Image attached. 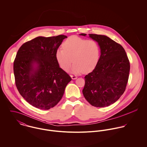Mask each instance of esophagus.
Here are the masks:
<instances>
[{
  "mask_svg": "<svg viewBox=\"0 0 147 147\" xmlns=\"http://www.w3.org/2000/svg\"><path fill=\"white\" fill-rule=\"evenodd\" d=\"M71 78L72 79H77V76L76 75H71Z\"/></svg>",
  "mask_w": 147,
  "mask_h": 147,
  "instance_id": "esophagus-1",
  "label": "esophagus"
}]
</instances>
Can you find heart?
<instances>
[{
  "instance_id": "obj_1",
  "label": "heart",
  "mask_w": 147,
  "mask_h": 147,
  "mask_svg": "<svg viewBox=\"0 0 147 147\" xmlns=\"http://www.w3.org/2000/svg\"><path fill=\"white\" fill-rule=\"evenodd\" d=\"M62 47L56 51L55 58L64 71L69 69L74 61L75 63L71 68L72 72L88 73L95 68L98 62L100 50L95 40L71 36L64 41Z\"/></svg>"
}]
</instances>
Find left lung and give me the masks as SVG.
<instances>
[{"label": "left lung", "mask_w": 147, "mask_h": 147, "mask_svg": "<svg viewBox=\"0 0 147 147\" xmlns=\"http://www.w3.org/2000/svg\"><path fill=\"white\" fill-rule=\"evenodd\" d=\"M89 36L98 42L101 56L95 68L84 78L83 93L90 105L104 107L116 102L125 91L130 69L129 61L120 44L106 36Z\"/></svg>", "instance_id": "left-lung-1"}]
</instances>
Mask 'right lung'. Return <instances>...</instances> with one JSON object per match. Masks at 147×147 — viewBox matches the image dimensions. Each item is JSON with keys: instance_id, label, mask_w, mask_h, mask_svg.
Here are the masks:
<instances>
[{"instance_id": "obj_1", "label": "right lung", "mask_w": 147, "mask_h": 147, "mask_svg": "<svg viewBox=\"0 0 147 147\" xmlns=\"http://www.w3.org/2000/svg\"><path fill=\"white\" fill-rule=\"evenodd\" d=\"M67 37H37L22 44L17 53L13 62L15 84L22 97L35 107H54L72 80L55 58L56 51Z\"/></svg>"}]
</instances>
